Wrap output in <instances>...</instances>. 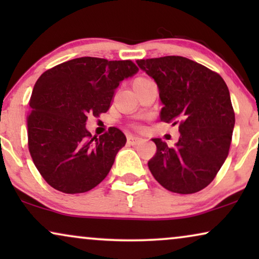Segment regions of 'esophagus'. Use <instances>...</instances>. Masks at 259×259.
Returning a JSON list of instances; mask_svg holds the SVG:
<instances>
[{"label": "esophagus", "instance_id": "obj_1", "mask_svg": "<svg viewBox=\"0 0 259 259\" xmlns=\"http://www.w3.org/2000/svg\"><path fill=\"white\" fill-rule=\"evenodd\" d=\"M140 138L138 137H134V136H128L127 137V143H128L130 145H137L140 143Z\"/></svg>", "mask_w": 259, "mask_h": 259}]
</instances>
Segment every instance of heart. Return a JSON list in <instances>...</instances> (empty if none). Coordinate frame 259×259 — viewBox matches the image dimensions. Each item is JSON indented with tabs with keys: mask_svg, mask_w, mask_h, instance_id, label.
<instances>
[{
	"mask_svg": "<svg viewBox=\"0 0 259 259\" xmlns=\"http://www.w3.org/2000/svg\"><path fill=\"white\" fill-rule=\"evenodd\" d=\"M143 80H146V77H138V79L134 80V83H137V82H140V81H143Z\"/></svg>",
	"mask_w": 259,
	"mask_h": 259,
	"instance_id": "1",
	"label": "heart"
}]
</instances>
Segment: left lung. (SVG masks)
Here are the masks:
<instances>
[{"label": "left lung", "instance_id": "8db88e82", "mask_svg": "<svg viewBox=\"0 0 259 259\" xmlns=\"http://www.w3.org/2000/svg\"><path fill=\"white\" fill-rule=\"evenodd\" d=\"M137 63L158 84L164 105L160 120L178 125L180 132L173 147L160 138L152 139L157 152L148 168L166 190L196 193L214 179L228 158L235 127L229 88L218 73L183 56Z\"/></svg>", "mask_w": 259, "mask_h": 259}]
</instances>
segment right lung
<instances>
[{
  "mask_svg": "<svg viewBox=\"0 0 259 259\" xmlns=\"http://www.w3.org/2000/svg\"><path fill=\"white\" fill-rule=\"evenodd\" d=\"M137 72L131 60L83 56L60 63L38 77L29 100L28 148L53 189L83 193L106 178L126 137L116 127L92 137L86 130L87 115L107 112L120 81Z\"/></svg>",
  "mask_w": 259,
  "mask_h": 259,
  "instance_id": "obj_1",
  "label": "right lung"
}]
</instances>
